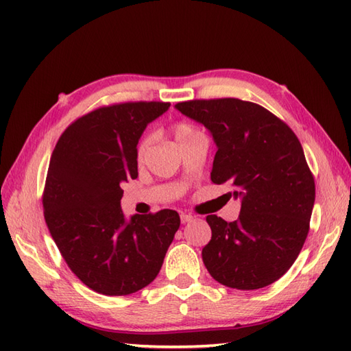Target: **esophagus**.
Here are the masks:
<instances>
[{
    "instance_id": "34e87169",
    "label": "esophagus",
    "mask_w": 351,
    "mask_h": 351,
    "mask_svg": "<svg viewBox=\"0 0 351 351\" xmlns=\"http://www.w3.org/2000/svg\"><path fill=\"white\" fill-rule=\"evenodd\" d=\"M193 215L191 214H185V213H181V223H190L193 221Z\"/></svg>"
}]
</instances>
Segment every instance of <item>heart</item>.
<instances>
[{
	"label": "heart",
	"mask_w": 351,
	"mask_h": 351,
	"mask_svg": "<svg viewBox=\"0 0 351 351\" xmlns=\"http://www.w3.org/2000/svg\"><path fill=\"white\" fill-rule=\"evenodd\" d=\"M200 131L195 126L187 123V122H180L173 126V136L175 140L178 141V145H182L185 141H189L191 138H195L196 136H199ZM152 143V136H145L143 138L140 140V143L137 145V161H143L145 156L147 154V149Z\"/></svg>",
	"instance_id": "b5f03b06"
}]
</instances>
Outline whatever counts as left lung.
Instances as JSON below:
<instances>
[{"label":"left lung","mask_w":351,"mask_h":351,"mask_svg":"<svg viewBox=\"0 0 351 351\" xmlns=\"http://www.w3.org/2000/svg\"><path fill=\"white\" fill-rule=\"evenodd\" d=\"M175 107L210 130L217 145L211 181L229 184L241 197L235 221L206 215L213 232L202 249L206 270L229 288L270 285L299 256L315 202L314 176L299 138L255 102L193 99Z\"/></svg>","instance_id":"1"}]
</instances>
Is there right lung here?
Returning <instances> with one entry per match:
<instances>
[{
  "label": "right lung",
  "mask_w": 351,
  "mask_h": 351,
  "mask_svg": "<svg viewBox=\"0 0 351 351\" xmlns=\"http://www.w3.org/2000/svg\"><path fill=\"white\" fill-rule=\"evenodd\" d=\"M169 102H122L72 122L52 151L42 196L52 240L77 278L104 295H128L160 273L176 230L173 210L125 220L122 184L136 180L137 143Z\"/></svg>",
  "instance_id": "add662e5"
}]
</instances>
